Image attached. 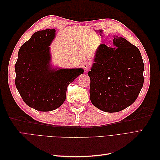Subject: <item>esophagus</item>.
<instances>
[{
    "label": "esophagus",
    "mask_w": 160,
    "mask_h": 160,
    "mask_svg": "<svg viewBox=\"0 0 160 160\" xmlns=\"http://www.w3.org/2000/svg\"><path fill=\"white\" fill-rule=\"evenodd\" d=\"M91 67V65L89 62H84L83 63V67L84 68L85 70H88Z\"/></svg>",
    "instance_id": "1"
}]
</instances>
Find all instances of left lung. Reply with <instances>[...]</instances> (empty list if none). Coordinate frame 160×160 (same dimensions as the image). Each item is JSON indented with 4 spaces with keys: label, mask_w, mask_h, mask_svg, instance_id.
I'll return each mask as SVG.
<instances>
[{
    "label": "left lung",
    "mask_w": 160,
    "mask_h": 160,
    "mask_svg": "<svg viewBox=\"0 0 160 160\" xmlns=\"http://www.w3.org/2000/svg\"><path fill=\"white\" fill-rule=\"evenodd\" d=\"M115 48L101 44L88 72L90 99L105 112H118L137 99L143 85L144 65L137 47L114 36Z\"/></svg>",
    "instance_id": "8db88e82"
}]
</instances>
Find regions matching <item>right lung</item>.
Masks as SVG:
<instances>
[{
    "label": "right lung",
    "mask_w": 160,
    "mask_h": 160,
    "mask_svg": "<svg viewBox=\"0 0 160 160\" xmlns=\"http://www.w3.org/2000/svg\"><path fill=\"white\" fill-rule=\"evenodd\" d=\"M55 30L36 32L21 47L14 66L15 85L22 100L37 111L59 108L66 99L67 88L83 69H51L49 47Z\"/></svg>",
    "instance_id": "obj_1"
}]
</instances>
